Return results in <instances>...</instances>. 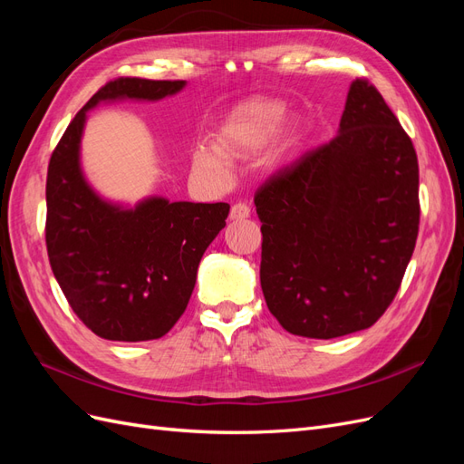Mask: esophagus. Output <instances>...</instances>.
I'll use <instances>...</instances> for the list:
<instances>
[{"label": "esophagus", "mask_w": 464, "mask_h": 464, "mask_svg": "<svg viewBox=\"0 0 464 464\" xmlns=\"http://www.w3.org/2000/svg\"><path fill=\"white\" fill-rule=\"evenodd\" d=\"M251 215V207L244 201H237L232 205L230 208V218L232 220H242V218H247Z\"/></svg>", "instance_id": "1"}]
</instances>
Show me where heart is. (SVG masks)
<instances>
[{
	"instance_id": "heart-1",
	"label": "heart",
	"mask_w": 464,
	"mask_h": 464,
	"mask_svg": "<svg viewBox=\"0 0 464 464\" xmlns=\"http://www.w3.org/2000/svg\"><path fill=\"white\" fill-rule=\"evenodd\" d=\"M286 108L276 101H256L244 106L220 135V149L227 154H244L263 147L278 131ZM195 164L217 176L227 174V160L217 150H199Z\"/></svg>"
}]
</instances>
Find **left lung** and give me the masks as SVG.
Here are the masks:
<instances>
[{"mask_svg":"<svg viewBox=\"0 0 464 464\" xmlns=\"http://www.w3.org/2000/svg\"><path fill=\"white\" fill-rule=\"evenodd\" d=\"M261 288L288 333L334 339L395 300L418 237V159L368 79L350 85L341 130L256 191Z\"/></svg>","mask_w":464,"mask_h":464,"instance_id":"1","label":"left lung"}]
</instances>
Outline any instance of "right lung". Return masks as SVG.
<instances>
[{"label":"right lung","mask_w":464,"mask_h":464,"mask_svg":"<svg viewBox=\"0 0 464 464\" xmlns=\"http://www.w3.org/2000/svg\"><path fill=\"white\" fill-rule=\"evenodd\" d=\"M186 81L118 77L82 106L55 145L46 178V247L75 315L106 341L160 339L186 312L198 266L227 227L228 203L152 198L131 210L102 201L79 166L87 110L101 101H159Z\"/></svg>","instance_id":"right-lung-1"}]
</instances>
